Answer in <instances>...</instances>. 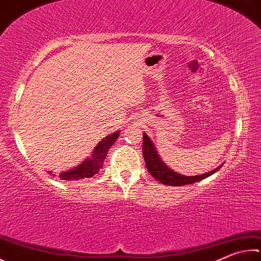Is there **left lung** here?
I'll list each match as a JSON object with an SVG mask.
<instances>
[{
	"label": "left lung",
	"instance_id": "1",
	"mask_svg": "<svg viewBox=\"0 0 261 261\" xmlns=\"http://www.w3.org/2000/svg\"><path fill=\"white\" fill-rule=\"evenodd\" d=\"M143 138H144L143 155L145 159L146 168L151 176H153L156 180H159L160 182H162L163 185H168V186H184V185L197 182L202 179L211 176V174L217 172L218 170L221 168L220 165V167L212 170V171L204 174H200V176H194V177L182 176V174H179L177 172H174L173 170L169 169L167 165L161 161L160 155L158 154V151H156L155 146L150 141L148 136L144 134Z\"/></svg>",
	"mask_w": 261,
	"mask_h": 261
}]
</instances>
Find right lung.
Masks as SVG:
<instances>
[{
    "label": "right lung",
    "instance_id": "obj_1",
    "mask_svg": "<svg viewBox=\"0 0 261 261\" xmlns=\"http://www.w3.org/2000/svg\"><path fill=\"white\" fill-rule=\"evenodd\" d=\"M118 136H120V132H114V134L103 138L94 148L91 158L85 160L82 164L77 165L76 168L63 172L60 174V178L63 180H67V181H73V180L91 178L94 174H97L100 171V169H102L103 161L106 159L108 149L115 143Z\"/></svg>",
    "mask_w": 261,
    "mask_h": 261
}]
</instances>
